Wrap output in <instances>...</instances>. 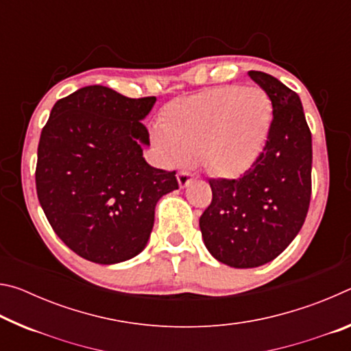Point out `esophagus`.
I'll use <instances>...</instances> for the list:
<instances>
[{"label":"esophagus","mask_w":351,"mask_h":351,"mask_svg":"<svg viewBox=\"0 0 351 351\" xmlns=\"http://www.w3.org/2000/svg\"><path fill=\"white\" fill-rule=\"evenodd\" d=\"M192 180H193V175L190 173V171H180V173H178V182H180L181 189L187 187L189 184L192 182Z\"/></svg>","instance_id":"obj_1"}]
</instances>
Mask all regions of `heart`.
Masks as SVG:
<instances>
[{
  "mask_svg": "<svg viewBox=\"0 0 351 351\" xmlns=\"http://www.w3.org/2000/svg\"><path fill=\"white\" fill-rule=\"evenodd\" d=\"M272 104L260 88L219 86L171 102L153 139L170 164L201 158L213 173L246 171L263 152Z\"/></svg>",
  "mask_w": 351,
  "mask_h": 351,
  "instance_id": "b5f03b06",
  "label": "heart"
}]
</instances>
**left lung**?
I'll use <instances>...</instances> for the list:
<instances>
[{
    "mask_svg": "<svg viewBox=\"0 0 351 351\" xmlns=\"http://www.w3.org/2000/svg\"><path fill=\"white\" fill-rule=\"evenodd\" d=\"M249 77L272 104L263 152L237 180H210L212 203L199 218L207 251L232 268H257L295 239L311 198V132L300 97L261 71Z\"/></svg>",
    "mask_w": 351,
    "mask_h": 351,
    "instance_id": "left-lung-1",
    "label": "left lung"
}]
</instances>
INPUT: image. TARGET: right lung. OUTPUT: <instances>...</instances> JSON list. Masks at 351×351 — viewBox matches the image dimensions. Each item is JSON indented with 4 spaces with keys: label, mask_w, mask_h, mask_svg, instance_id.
I'll use <instances>...</instances> for the list:
<instances>
[{
    "label": "right lung",
    "mask_w": 351,
    "mask_h": 351,
    "mask_svg": "<svg viewBox=\"0 0 351 351\" xmlns=\"http://www.w3.org/2000/svg\"><path fill=\"white\" fill-rule=\"evenodd\" d=\"M156 97L130 99L102 85L57 100L41 132L35 184L47 221L71 251L114 265L144 251L154 207L178 189L154 169L142 121Z\"/></svg>",
    "instance_id": "right-lung-1"
}]
</instances>
